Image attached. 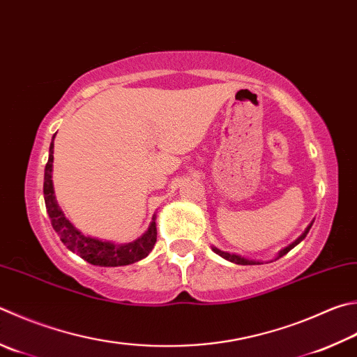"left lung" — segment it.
I'll use <instances>...</instances> for the list:
<instances>
[{
    "mask_svg": "<svg viewBox=\"0 0 357 357\" xmlns=\"http://www.w3.org/2000/svg\"><path fill=\"white\" fill-rule=\"evenodd\" d=\"M310 226H312V225H310ZM310 226H309V228H307L306 231H304V232H303V234H301V237H298V238H296V241H295L294 243H291V245H289V246H287V248H284V250H282V251L280 252V257H282L284 255H287V252H289V251H290L291 248H294V246H295V245H298V243H300V242L303 241V238L307 236V232H309V229H310ZM212 250H213V251H215L218 256H222V257H225V259H226V261H229V262H234V264H238V265H257V264H261V262H257V261H248V259H245V257H242V256H237V255H231V252H226V251H222V250H218V248H215V246H212Z\"/></svg>",
    "mask_w": 357,
    "mask_h": 357,
    "instance_id": "1",
    "label": "left lung"
}]
</instances>
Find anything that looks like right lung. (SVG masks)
I'll return each mask as SVG.
<instances>
[{
	"mask_svg": "<svg viewBox=\"0 0 357 357\" xmlns=\"http://www.w3.org/2000/svg\"><path fill=\"white\" fill-rule=\"evenodd\" d=\"M54 140V137H53ZM53 148L54 142L50 145V158L45 167V181H43V195L45 206H47L48 215L53 225L57 236L61 237L62 243L67 246L70 251L76 252L92 265H100V267H119V265H129L146 257L156 243V223L154 220L150 228L144 236L132 243L126 245H114L111 242H102L98 238L87 237L82 232L77 231L68 220L63 217L62 211L56 203L54 190H53V179H51V172H53Z\"/></svg>",
	"mask_w": 357,
	"mask_h": 357,
	"instance_id": "add662e5",
	"label": "right lung"
}]
</instances>
